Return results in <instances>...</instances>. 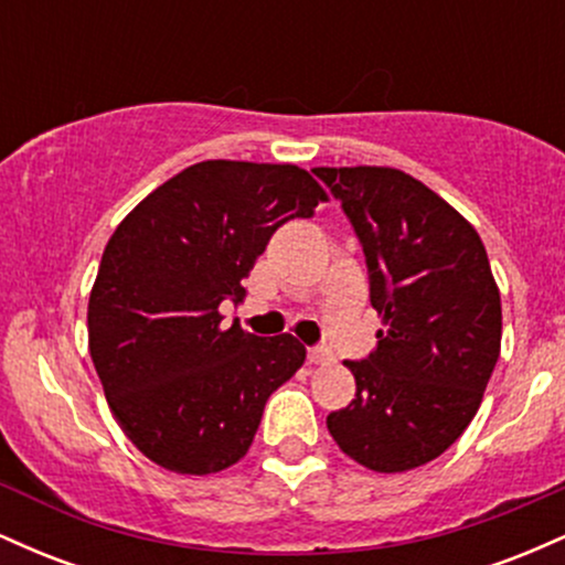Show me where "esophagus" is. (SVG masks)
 Here are the masks:
<instances>
[{"label": "esophagus", "mask_w": 565, "mask_h": 565, "mask_svg": "<svg viewBox=\"0 0 565 565\" xmlns=\"http://www.w3.org/2000/svg\"><path fill=\"white\" fill-rule=\"evenodd\" d=\"M332 361V353L327 348H308V364H329Z\"/></svg>", "instance_id": "obj_1"}]
</instances>
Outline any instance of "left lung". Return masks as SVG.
I'll return each mask as SVG.
<instances>
[{"label": "left lung", "instance_id": "obj_1", "mask_svg": "<svg viewBox=\"0 0 565 565\" xmlns=\"http://www.w3.org/2000/svg\"><path fill=\"white\" fill-rule=\"evenodd\" d=\"M366 257L385 321L377 348L345 361L355 398L327 417L342 451L377 472L444 454L472 423L502 342V305L476 228L391 167H316Z\"/></svg>", "mask_w": 565, "mask_h": 565}]
</instances>
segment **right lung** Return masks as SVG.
<instances>
[{"mask_svg":"<svg viewBox=\"0 0 565 565\" xmlns=\"http://www.w3.org/2000/svg\"><path fill=\"white\" fill-rule=\"evenodd\" d=\"M323 188L295 164L201 161L114 231L87 308L89 355L125 436L151 462L220 472L249 451L265 401L305 361L291 334L220 327L270 236Z\"/></svg>","mask_w":565,"mask_h":565,"instance_id":"right-lung-1","label":"right lung"}]
</instances>
